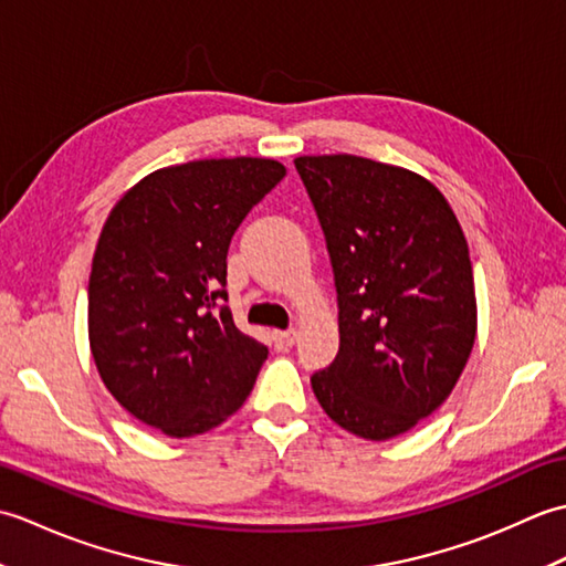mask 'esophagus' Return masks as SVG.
<instances>
[{"label":"esophagus","instance_id":"esophagus-1","mask_svg":"<svg viewBox=\"0 0 566 566\" xmlns=\"http://www.w3.org/2000/svg\"><path fill=\"white\" fill-rule=\"evenodd\" d=\"M294 343H296V331H294V328H290V331H274V333H272L274 350L284 353V350H290V347H292Z\"/></svg>","mask_w":566,"mask_h":566}]
</instances>
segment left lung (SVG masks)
<instances>
[{
    "label": "left lung",
    "instance_id": "left-lung-1",
    "mask_svg": "<svg viewBox=\"0 0 566 566\" xmlns=\"http://www.w3.org/2000/svg\"><path fill=\"white\" fill-rule=\"evenodd\" d=\"M296 172L326 235L340 347L311 377L335 423L365 440L411 430L448 399L476 338L469 248L428 179L357 155Z\"/></svg>",
    "mask_w": 566,
    "mask_h": 566
}]
</instances>
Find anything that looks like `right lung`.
I'll use <instances>...</instances> for the list:
<instances>
[{"label":"right lung","instance_id":"add662e5","mask_svg":"<svg viewBox=\"0 0 566 566\" xmlns=\"http://www.w3.org/2000/svg\"><path fill=\"white\" fill-rule=\"evenodd\" d=\"M264 158L163 167L106 219L90 274V345L106 389L140 423L201 436L233 416L268 359L240 333L226 255L248 211L282 182Z\"/></svg>","mask_w":566,"mask_h":566}]
</instances>
